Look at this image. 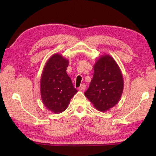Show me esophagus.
<instances>
[{
  "label": "esophagus",
  "mask_w": 156,
  "mask_h": 156,
  "mask_svg": "<svg viewBox=\"0 0 156 156\" xmlns=\"http://www.w3.org/2000/svg\"><path fill=\"white\" fill-rule=\"evenodd\" d=\"M86 89V84H82L80 87H79V90L80 91H83Z\"/></svg>",
  "instance_id": "esophagus-1"
}]
</instances>
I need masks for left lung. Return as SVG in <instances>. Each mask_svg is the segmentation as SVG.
I'll return each mask as SVG.
<instances>
[{
	"instance_id": "1",
	"label": "left lung",
	"mask_w": 156,
	"mask_h": 156,
	"mask_svg": "<svg viewBox=\"0 0 156 156\" xmlns=\"http://www.w3.org/2000/svg\"><path fill=\"white\" fill-rule=\"evenodd\" d=\"M124 81L117 63L108 54L101 55L94 65V75L85 96L99 111L117 105L123 91Z\"/></svg>"
}]
</instances>
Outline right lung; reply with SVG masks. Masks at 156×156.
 Returning <instances> with one entry per match:
<instances>
[{
    "instance_id": "obj_1",
    "label": "right lung",
    "mask_w": 156,
    "mask_h": 156,
    "mask_svg": "<svg viewBox=\"0 0 156 156\" xmlns=\"http://www.w3.org/2000/svg\"><path fill=\"white\" fill-rule=\"evenodd\" d=\"M68 64V59L55 54L45 63L41 74V100L45 107L55 114L64 111L78 92L66 72Z\"/></svg>"
}]
</instances>
